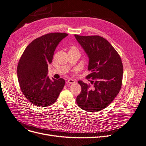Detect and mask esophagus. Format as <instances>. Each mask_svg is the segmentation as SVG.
Returning a JSON list of instances; mask_svg holds the SVG:
<instances>
[{
  "label": "esophagus",
  "mask_w": 146,
  "mask_h": 146,
  "mask_svg": "<svg viewBox=\"0 0 146 146\" xmlns=\"http://www.w3.org/2000/svg\"><path fill=\"white\" fill-rule=\"evenodd\" d=\"M68 82V83H69V84H73V83H75V80H73V79H69Z\"/></svg>",
  "instance_id": "34e87169"
}]
</instances>
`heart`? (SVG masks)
<instances>
[{
  "instance_id": "b5f03b06",
  "label": "heart",
  "mask_w": 146,
  "mask_h": 146,
  "mask_svg": "<svg viewBox=\"0 0 146 146\" xmlns=\"http://www.w3.org/2000/svg\"><path fill=\"white\" fill-rule=\"evenodd\" d=\"M71 49H77L76 47H74V46H72V48H71Z\"/></svg>"
}]
</instances>
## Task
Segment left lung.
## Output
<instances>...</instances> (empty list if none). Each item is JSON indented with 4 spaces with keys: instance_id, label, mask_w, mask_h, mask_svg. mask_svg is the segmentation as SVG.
<instances>
[{
    "instance_id": "8db88e82",
    "label": "left lung",
    "mask_w": 146,
    "mask_h": 146,
    "mask_svg": "<svg viewBox=\"0 0 146 146\" xmlns=\"http://www.w3.org/2000/svg\"><path fill=\"white\" fill-rule=\"evenodd\" d=\"M88 58V70L91 86L79 80L82 91L76 98L78 106L87 112H98L108 106L122 86L123 64L118 53L106 39L98 35H74Z\"/></svg>"
}]
</instances>
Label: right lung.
Instances as JSON below:
<instances>
[{"instance_id": "right-lung-1", "label": "right lung", "mask_w": 146, "mask_h": 146, "mask_svg": "<svg viewBox=\"0 0 146 146\" xmlns=\"http://www.w3.org/2000/svg\"><path fill=\"white\" fill-rule=\"evenodd\" d=\"M68 35L50 33L39 37L27 47L19 62L17 74L20 88L27 99L39 107H46L56 101L65 81L48 76V66L59 42Z\"/></svg>"}]
</instances>
